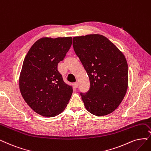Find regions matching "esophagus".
<instances>
[{
    "label": "esophagus",
    "instance_id": "1",
    "mask_svg": "<svg viewBox=\"0 0 151 151\" xmlns=\"http://www.w3.org/2000/svg\"><path fill=\"white\" fill-rule=\"evenodd\" d=\"M73 85H74V86H75V88H78V87L79 84H78V82L76 81V82H75V83H73Z\"/></svg>",
    "mask_w": 151,
    "mask_h": 151
}]
</instances>
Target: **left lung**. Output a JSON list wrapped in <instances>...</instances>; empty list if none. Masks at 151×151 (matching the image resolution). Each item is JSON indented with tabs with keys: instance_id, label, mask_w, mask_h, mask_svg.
Instances as JSON below:
<instances>
[{
	"instance_id": "1",
	"label": "left lung",
	"mask_w": 151,
	"mask_h": 151,
	"mask_svg": "<svg viewBox=\"0 0 151 151\" xmlns=\"http://www.w3.org/2000/svg\"><path fill=\"white\" fill-rule=\"evenodd\" d=\"M73 46L90 78V88L80 93L86 109L98 116L118 107L127 91L128 66L124 55L103 35L75 37Z\"/></svg>"
}]
</instances>
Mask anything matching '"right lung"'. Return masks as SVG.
<instances>
[{
	"label": "right lung",
	"instance_id": "right-lung-1",
	"mask_svg": "<svg viewBox=\"0 0 151 151\" xmlns=\"http://www.w3.org/2000/svg\"><path fill=\"white\" fill-rule=\"evenodd\" d=\"M72 44L71 37H44L33 45L24 60L19 88L27 104L38 114L54 117L65 109L73 88L58 70Z\"/></svg>",
	"mask_w": 151,
	"mask_h": 151
}]
</instances>
